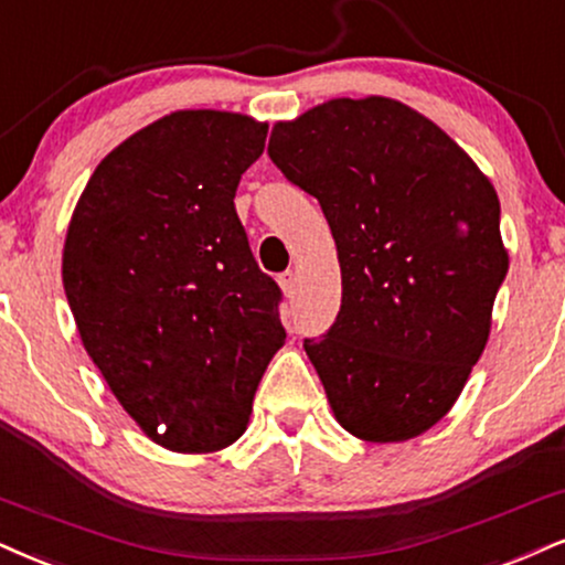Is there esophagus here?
<instances>
[{
  "label": "esophagus",
  "instance_id": "obj_1",
  "mask_svg": "<svg viewBox=\"0 0 565 565\" xmlns=\"http://www.w3.org/2000/svg\"><path fill=\"white\" fill-rule=\"evenodd\" d=\"M277 282H280L285 296H294V290H296V275H294V271H290V269L282 271V275L277 277Z\"/></svg>",
  "mask_w": 565,
  "mask_h": 565
}]
</instances>
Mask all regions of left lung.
Wrapping results in <instances>:
<instances>
[{
    "instance_id": "obj_1",
    "label": "left lung",
    "mask_w": 565,
    "mask_h": 565,
    "mask_svg": "<svg viewBox=\"0 0 565 565\" xmlns=\"http://www.w3.org/2000/svg\"><path fill=\"white\" fill-rule=\"evenodd\" d=\"M267 154L322 206L343 301L306 356L340 427L403 443L435 427L482 356L505 280L495 188L435 122L387 96L330 99Z\"/></svg>"
}]
</instances>
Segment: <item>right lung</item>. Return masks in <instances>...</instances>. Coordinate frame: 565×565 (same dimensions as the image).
I'll list each match as a JSON object with an SVG mask.
<instances>
[{
	"label": "right lung",
	"mask_w": 565,
	"mask_h": 565,
	"mask_svg": "<svg viewBox=\"0 0 565 565\" xmlns=\"http://www.w3.org/2000/svg\"><path fill=\"white\" fill-rule=\"evenodd\" d=\"M267 122L180 109L102 159L83 188L62 282L83 348L162 448L212 452L246 431L285 343L280 288L235 212Z\"/></svg>",
	"instance_id": "1"
}]
</instances>
